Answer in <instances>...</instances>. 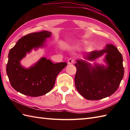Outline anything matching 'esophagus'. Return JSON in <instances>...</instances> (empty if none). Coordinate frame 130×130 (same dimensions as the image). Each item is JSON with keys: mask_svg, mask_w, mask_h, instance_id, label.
Instances as JSON below:
<instances>
[{"mask_svg": "<svg viewBox=\"0 0 130 130\" xmlns=\"http://www.w3.org/2000/svg\"><path fill=\"white\" fill-rule=\"evenodd\" d=\"M74 62V60L73 59H72V58H69L68 60V63H69V64H72V63H73Z\"/></svg>", "mask_w": 130, "mask_h": 130, "instance_id": "34e87169", "label": "esophagus"}]
</instances>
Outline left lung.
<instances>
[{"label":"left lung","mask_w":130,"mask_h":130,"mask_svg":"<svg viewBox=\"0 0 130 130\" xmlns=\"http://www.w3.org/2000/svg\"><path fill=\"white\" fill-rule=\"evenodd\" d=\"M106 54L107 67L78 60L75 66L76 72L75 85L78 92L88 100H99L113 94L120 86L124 75L123 57L113 45H107L101 51H93L85 58L94 60Z\"/></svg>","instance_id":"8db88e82"}]
</instances>
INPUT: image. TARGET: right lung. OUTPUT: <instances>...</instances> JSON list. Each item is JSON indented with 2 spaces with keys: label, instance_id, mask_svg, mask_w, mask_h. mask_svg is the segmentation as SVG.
Returning <instances> with one entry per match:
<instances>
[{
  "label": "right lung",
  "instance_id": "right-lung-1",
  "mask_svg": "<svg viewBox=\"0 0 130 130\" xmlns=\"http://www.w3.org/2000/svg\"><path fill=\"white\" fill-rule=\"evenodd\" d=\"M50 32L42 31L31 33L19 39L8 55L7 74L12 87L16 91L29 96H39L53 88L56 77L67 62L54 63L42 57L28 69L24 68L20 61L32 50L42 47Z\"/></svg>",
  "mask_w": 130,
  "mask_h": 130
}]
</instances>
